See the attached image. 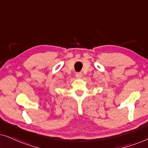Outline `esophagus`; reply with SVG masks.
<instances>
[{
	"label": "esophagus",
	"instance_id": "34e87169",
	"mask_svg": "<svg viewBox=\"0 0 148 148\" xmlns=\"http://www.w3.org/2000/svg\"><path fill=\"white\" fill-rule=\"evenodd\" d=\"M82 74L81 73H77L75 74V77H76V78L80 79L81 77H82Z\"/></svg>",
	"mask_w": 148,
	"mask_h": 148
}]
</instances>
